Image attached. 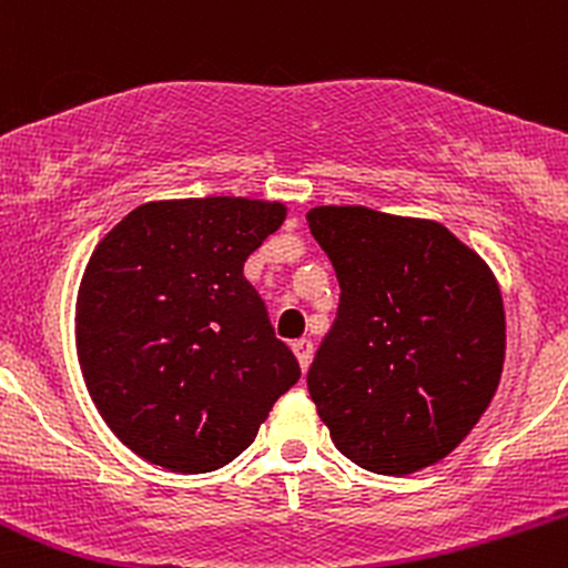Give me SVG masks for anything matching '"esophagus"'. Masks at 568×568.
I'll return each mask as SVG.
<instances>
[{"instance_id": "34e87169", "label": "esophagus", "mask_w": 568, "mask_h": 568, "mask_svg": "<svg viewBox=\"0 0 568 568\" xmlns=\"http://www.w3.org/2000/svg\"><path fill=\"white\" fill-rule=\"evenodd\" d=\"M293 355H296V361H298V366H302V371L310 368L312 355H315V347H312L310 338H298V342H293Z\"/></svg>"}]
</instances>
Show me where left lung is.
<instances>
[{
  "label": "left lung",
  "mask_w": 568,
  "mask_h": 568,
  "mask_svg": "<svg viewBox=\"0 0 568 568\" xmlns=\"http://www.w3.org/2000/svg\"><path fill=\"white\" fill-rule=\"evenodd\" d=\"M306 224L342 288L306 374L317 416L363 470H425L470 435L499 387L497 277L438 221L317 205Z\"/></svg>",
  "instance_id": "1"
}]
</instances>
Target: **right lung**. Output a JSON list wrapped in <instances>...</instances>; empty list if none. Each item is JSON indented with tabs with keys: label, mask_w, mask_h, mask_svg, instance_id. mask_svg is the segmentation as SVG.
Listing matches in <instances>:
<instances>
[{
	"label": "right lung",
	"mask_w": 568,
	"mask_h": 568,
	"mask_svg": "<svg viewBox=\"0 0 568 568\" xmlns=\"http://www.w3.org/2000/svg\"><path fill=\"white\" fill-rule=\"evenodd\" d=\"M285 213L277 200H154L95 245L77 357L98 414L141 459L186 475L230 465L302 376L243 275Z\"/></svg>",
	"instance_id": "right-lung-1"
}]
</instances>
